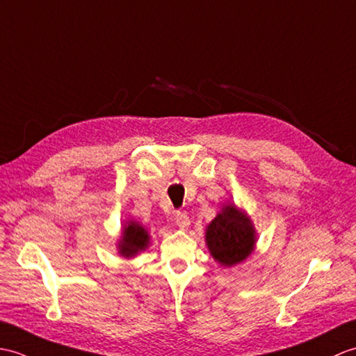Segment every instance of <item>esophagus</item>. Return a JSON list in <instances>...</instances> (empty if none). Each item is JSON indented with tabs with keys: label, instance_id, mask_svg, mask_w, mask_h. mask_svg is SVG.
I'll return each instance as SVG.
<instances>
[{
	"label": "esophagus",
	"instance_id": "esophagus-1",
	"mask_svg": "<svg viewBox=\"0 0 356 356\" xmlns=\"http://www.w3.org/2000/svg\"><path fill=\"white\" fill-rule=\"evenodd\" d=\"M175 222H177V225L179 228H183V230H184V228H187L188 225H191V218L187 216L186 211H177Z\"/></svg>",
	"mask_w": 356,
	"mask_h": 356
}]
</instances>
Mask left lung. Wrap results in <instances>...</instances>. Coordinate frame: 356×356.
<instances>
[{"label": "left lung", "mask_w": 356, "mask_h": 356, "mask_svg": "<svg viewBox=\"0 0 356 356\" xmlns=\"http://www.w3.org/2000/svg\"><path fill=\"white\" fill-rule=\"evenodd\" d=\"M211 256L219 264L232 266L242 262L254 247V228L251 220L234 205H227L211 220L205 232Z\"/></svg>", "instance_id": "left-lung-1"}]
</instances>
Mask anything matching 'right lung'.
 Instances as JSON below:
<instances>
[{
  "label": "right lung",
  "instance_id": "right-lung-1",
  "mask_svg": "<svg viewBox=\"0 0 356 356\" xmlns=\"http://www.w3.org/2000/svg\"><path fill=\"white\" fill-rule=\"evenodd\" d=\"M149 236L143 227L137 222H129L128 227L123 230V239L120 241V254L124 257H131L137 254L138 251L145 250L147 247Z\"/></svg>",
  "mask_w": 356,
  "mask_h": 356
}]
</instances>
